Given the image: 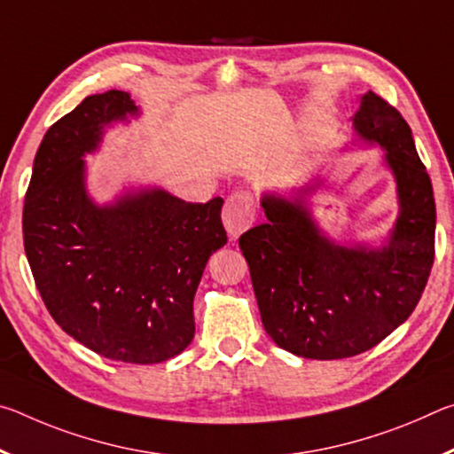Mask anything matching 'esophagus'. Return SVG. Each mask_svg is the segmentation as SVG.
Masks as SVG:
<instances>
[{"mask_svg":"<svg viewBox=\"0 0 454 454\" xmlns=\"http://www.w3.org/2000/svg\"><path fill=\"white\" fill-rule=\"evenodd\" d=\"M256 218V202L250 192H234L226 200L224 210H222V220L228 230V236L236 240L238 236L246 232Z\"/></svg>","mask_w":454,"mask_h":454,"instance_id":"34e87169","label":"esophagus"}]
</instances>
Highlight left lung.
I'll return each instance as SVG.
<instances>
[{
	"mask_svg": "<svg viewBox=\"0 0 454 454\" xmlns=\"http://www.w3.org/2000/svg\"><path fill=\"white\" fill-rule=\"evenodd\" d=\"M358 136L387 150L401 200L388 246L328 242L301 202L266 196L268 222L240 236L268 336L296 356L360 355L411 317L434 262L433 184L411 128L387 99L368 91L355 116Z\"/></svg>",
	"mask_w": 454,
	"mask_h": 454,
	"instance_id": "1",
	"label": "left lung"
}]
</instances>
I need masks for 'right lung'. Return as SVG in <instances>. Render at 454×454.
I'll list each match as a JSON object with an SVG mask.
<instances>
[{
  "instance_id": "1",
  "label": "right lung",
  "mask_w": 454,
  "mask_h": 454,
  "mask_svg": "<svg viewBox=\"0 0 454 454\" xmlns=\"http://www.w3.org/2000/svg\"><path fill=\"white\" fill-rule=\"evenodd\" d=\"M126 91L88 96L40 144L24 204V246L45 309L106 358L156 364L194 338V294L226 244L222 198L184 202L162 190L98 208L83 190L86 152L104 126L136 114Z\"/></svg>"
}]
</instances>
